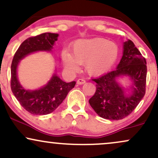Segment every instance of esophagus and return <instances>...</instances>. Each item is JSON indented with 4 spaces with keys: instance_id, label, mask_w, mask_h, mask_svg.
I'll return each instance as SVG.
<instances>
[{
    "instance_id": "obj_1",
    "label": "esophagus",
    "mask_w": 158,
    "mask_h": 158,
    "mask_svg": "<svg viewBox=\"0 0 158 158\" xmlns=\"http://www.w3.org/2000/svg\"><path fill=\"white\" fill-rule=\"evenodd\" d=\"M77 83L78 85H83V84H85V79H79L77 80Z\"/></svg>"
}]
</instances>
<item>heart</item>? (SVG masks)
Returning a JSON list of instances; mask_svg holds the SVG:
<instances>
[{"label": "heart", "mask_w": 158, "mask_h": 158, "mask_svg": "<svg viewBox=\"0 0 158 158\" xmlns=\"http://www.w3.org/2000/svg\"><path fill=\"white\" fill-rule=\"evenodd\" d=\"M118 56L117 44L103 38L77 40L72 45V52L65 50L61 54L67 70L76 72L79 64H85V71L91 76L101 75L109 70Z\"/></svg>", "instance_id": "b5f03b06"}]
</instances>
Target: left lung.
<instances>
[{"mask_svg":"<svg viewBox=\"0 0 158 158\" xmlns=\"http://www.w3.org/2000/svg\"><path fill=\"white\" fill-rule=\"evenodd\" d=\"M123 53L116 70L92 79L97 83V89L89 103L96 113L104 119L125 118L135 109L146 94V59L131 40L124 42ZM123 76H128L132 81L131 91L118 82ZM127 90L130 92L127 94Z\"/></svg>","mask_w":158,"mask_h":158,"instance_id":"8db88e82","label":"left lung"}]
</instances>
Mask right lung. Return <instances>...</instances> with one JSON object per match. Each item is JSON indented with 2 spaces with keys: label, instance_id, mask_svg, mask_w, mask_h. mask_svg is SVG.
I'll list each match as a JSON object with an SVG mask.
<instances>
[{
  "label": "right lung",
  "instance_id": "obj_1",
  "mask_svg": "<svg viewBox=\"0 0 158 158\" xmlns=\"http://www.w3.org/2000/svg\"><path fill=\"white\" fill-rule=\"evenodd\" d=\"M59 34L46 32L30 37L20 45L11 65V89L21 106L29 113L46 115L54 111L63 102L76 81L67 83L54 73L48 84L38 90H26L20 84L17 69L20 61L34 52L51 51Z\"/></svg>",
  "mask_w": 158,
  "mask_h": 158
}]
</instances>
